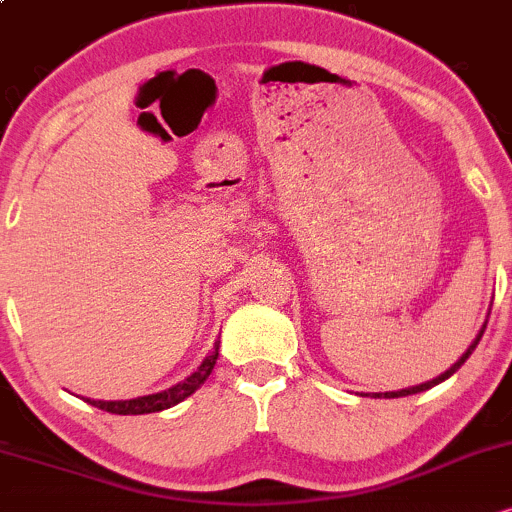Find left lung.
I'll use <instances>...</instances> for the list:
<instances>
[{"mask_svg":"<svg viewBox=\"0 0 512 512\" xmlns=\"http://www.w3.org/2000/svg\"><path fill=\"white\" fill-rule=\"evenodd\" d=\"M484 329H486V326H484ZM481 336H484V331H481V333H479V336H476V341L472 343V346H469V350H467V353H464V355H462V358H459V360H457V363H455V365H452V367H450V370H447V372H445V375L435 377V380H433V382H426V384H418V387H411V389H401V392H387V394H384V396H409V394L423 392V389H430V387H435V384H438V382H442V380H447V377H450V375H455V372L459 370V367H462L464 363H467V358H469V355H472V350L476 348V343H479V341H481ZM375 396H380V394H375Z\"/></svg>","mask_w":512,"mask_h":512,"instance_id":"obj_1","label":"left lung"}]
</instances>
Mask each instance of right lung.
I'll return each instance as SVG.
<instances>
[{
	"label": "right lung",
	"instance_id": "right-lung-1",
	"mask_svg": "<svg viewBox=\"0 0 512 512\" xmlns=\"http://www.w3.org/2000/svg\"><path fill=\"white\" fill-rule=\"evenodd\" d=\"M217 348H220V343H215V350H212L208 358L203 360V365H200L198 370L188 377V380L176 384V387L166 389V392L140 396V399H130V401H94V399H86V401H89L91 406H96V409H103L108 413H120V416H140V413H154V411L171 409V406H176L179 401L186 399V396H191L195 389L200 387V384L208 380L212 367H215V363H217V355H220L217 353Z\"/></svg>",
	"mask_w": 512,
	"mask_h": 512
}]
</instances>
